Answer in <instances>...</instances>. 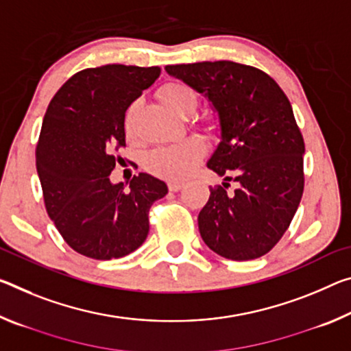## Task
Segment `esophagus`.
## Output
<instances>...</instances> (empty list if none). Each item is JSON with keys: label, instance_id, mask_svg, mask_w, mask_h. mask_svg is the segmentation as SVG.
Wrapping results in <instances>:
<instances>
[{"label": "esophagus", "instance_id": "esophagus-1", "mask_svg": "<svg viewBox=\"0 0 351 351\" xmlns=\"http://www.w3.org/2000/svg\"><path fill=\"white\" fill-rule=\"evenodd\" d=\"M182 186H184V182H182V181H170V182H169V189H170L171 192L181 191Z\"/></svg>", "mask_w": 351, "mask_h": 351}]
</instances>
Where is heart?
Masks as SVG:
<instances>
[{"instance_id": "heart-1", "label": "heart", "mask_w": 351, "mask_h": 351, "mask_svg": "<svg viewBox=\"0 0 351 351\" xmlns=\"http://www.w3.org/2000/svg\"><path fill=\"white\" fill-rule=\"evenodd\" d=\"M158 97L167 109L175 115H182L187 110H193L197 104V93L191 86L184 82H167L159 88ZM138 103L134 101L126 109L125 115V130L131 134L132 120H134ZM204 143L198 137H186L180 142L170 143L152 149L147 154V169L152 173L158 175L165 180H182L195 169L199 159L204 156Z\"/></svg>"}]
</instances>
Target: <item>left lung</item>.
Wrapping results in <instances>:
<instances>
[{
	"mask_svg": "<svg viewBox=\"0 0 351 351\" xmlns=\"http://www.w3.org/2000/svg\"><path fill=\"white\" fill-rule=\"evenodd\" d=\"M165 71L209 99L220 142L208 169L228 182L210 187L198 215L202 239L214 253L250 261L285 234L303 195L304 142L281 87L254 66L215 60L167 65Z\"/></svg>",
	"mask_w": 351,
	"mask_h": 351,
	"instance_id": "obj_1",
	"label": "left lung"
}]
</instances>
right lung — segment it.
<instances>
[{
  "label": "right lung",
  "instance_id": "1",
  "mask_svg": "<svg viewBox=\"0 0 351 351\" xmlns=\"http://www.w3.org/2000/svg\"><path fill=\"white\" fill-rule=\"evenodd\" d=\"M160 75L159 66L109 64L77 71L43 117L36 167L49 219L87 258H123L145 242L148 213L167 195L164 181L138 173L112 184L114 149L125 147V112Z\"/></svg>",
  "mask_w": 351,
  "mask_h": 351
}]
</instances>
